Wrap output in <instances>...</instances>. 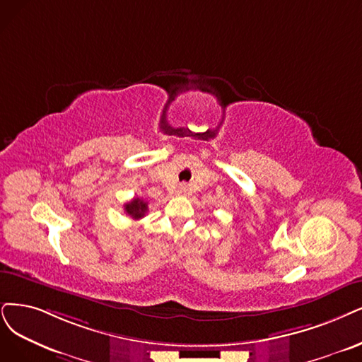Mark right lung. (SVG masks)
I'll return each mask as SVG.
<instances>
[{
  "instance_id": "add662e5",
  "label": "right lung",
  "mask_w": 362,
  "mask_h": 362,
  "mask_svg": "<svg viewBox=\"0 0 362 362\" xmlns=\"http://www.w3.org/2000/svg\"><path fill=\"white\" fill-rule=\"evenodd\" d=\"M124 209H125L127 215L131 216L132 219H140V218H143L146 215L147 203L143 202L141 198H134V199H131L129 203H127L124 206Z\"/></svg>"
}]
</instances>
